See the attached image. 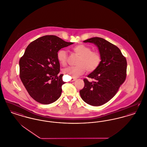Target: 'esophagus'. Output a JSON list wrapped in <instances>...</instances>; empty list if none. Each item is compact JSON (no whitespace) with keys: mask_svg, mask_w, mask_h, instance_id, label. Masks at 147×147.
I'll list each match as a JSON object with an SVG mask.
<instances>
[{"mask_svg":"<svg viewBox=\"0 0 147 147\" xmlns=\"http://www.w3.org/2000/svg\"><path fill=\"white\" fill-rule=\"evenodd\" d=\"M77 80V79L76 78H72L71 80H70V82H74V81H75V80Z\"/></svg>","mask_w":147,"mask_h":147,"instance_id":"obj_1","label":"esophagus"}]
</instances>
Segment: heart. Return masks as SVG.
Here are the masks:
<instances>
[{"label": "heart", "mask_w": 147, "mask_h": 147, "mask_svg": "<svg viewBox=\"0 0 147 147\" xmlns=\"http://www.w3.org/2000/svg\"><path fill=\"white\" fill-rule=\"evenodd\" d=\"M72 52L79 56L76 67H69L63 70L64 74L71 78H76L83 74L86 71L92 73L99 67L102 57L99 52L92 51L91 48L84 44H79L71 48ZM58 61L62 66L65 67L68 63V54L65 50L61 49L57 53Z\"/></svg>", "instance_id": "obj_1"}]
</instances>
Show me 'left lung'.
<instances>
[{
  "instance_id": "left-lung-1",
  "label": "left lung",
  "mask_w": 147,
  "mask_h": 147,
  "mask_svg": "<svg viewBox=\"0 0 147 147\" xmlns=\"http://www.w3.org/2000/svg\"><path fill=\"white\" fill-rule=\"evenodd\" d=\"M98 47L102 57L99 67L88 76L95 81L84 78V86L80 90L82 99L93 106H100L110 100L118 92L127 77V62L121 50L115 45L99 37L84 41Z\"/></svg>"
}]
</instances>
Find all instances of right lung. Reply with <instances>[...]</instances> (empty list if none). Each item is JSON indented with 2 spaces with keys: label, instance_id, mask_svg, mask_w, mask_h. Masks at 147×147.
Here are the masks:
<instances>
[{
  "label": "right lung",
  "instance_id": "add662e5",
  "mask_svg": "<svg viewBox=\"0 0 147 147\" xmlns=\"http://www.w3.org/2000/svg\"><path fill=\"white\" fill-rule=\"evenodd\" d=\"M55 35H45L29 44L19 61V76L28 93L43 104L55 102L61 93L63 74L58 76L57 53L72 44Z\"/></svg>",
  "mask_w": 147,
  "mask_h": 147
}]
</instances>
